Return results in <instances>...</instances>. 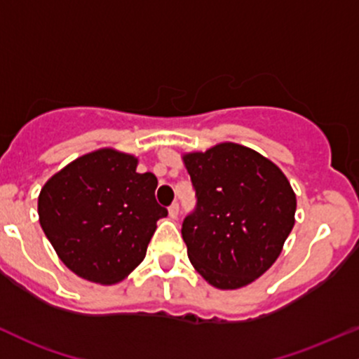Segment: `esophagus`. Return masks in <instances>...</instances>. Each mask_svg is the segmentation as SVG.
<instances>
[{"mask_svg": "<svg viewBox=\"0 0 359 359\" xmlns=\"http://www.w3.org/2000/svg\"><path fill=\"white\" fill-rule=\"evenodd\" d=\"M168 215H170V218L175 219L177 216H179V204L172 203L170 208H168Z\"/></svg>", "mask_w": 359, "mask_h": 359, "instance_id": "obj_1", "label": "esophagus"}]
</instances>
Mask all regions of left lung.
<instances>
[{"instance_id":"left-lung-1","label":"left lung","mask_w":359,"mask_h":359,"mask_svg":"<svg viewBox=\"0 0 359 359\" xmlns=\"http://www.w3.org/2000/svg\"><path fill=\"white\" fill-rule=\"evenodd\" d=\"M196 208L182 223L194 269L219 290L250 285L293 230L297 196L278 165L237 143L182 156Z\"/></svg>"}]
</instances>
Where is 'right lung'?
Segmentation results:
<instances>
[{
	"mask_svg": "<svg viewBox=\"0 0 359 359\" xmlns=\"http://www.w3.org/2000/svg\"><path fill=\"white\" fill-rule=\"evenodd\" d=\"M137 158L112 148L86 153L54 173L39 194V222L65 266L114 285L140 266L156 222L158 180L137 173Z\"/></svg>",
	"mask_w": 359,
	"mask_h": 359,
	"instance_id": "1",
	"label": "right lung"
}]
</instances>
